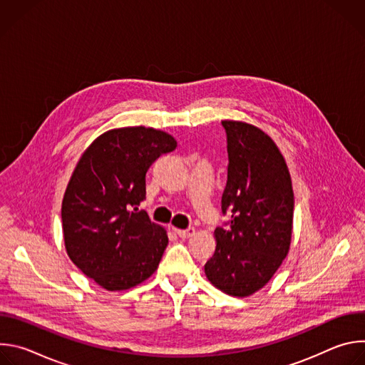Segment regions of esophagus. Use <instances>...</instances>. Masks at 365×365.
<instances>
[{
	"instance_id": "obj_1",
	"label": "esophagus",
	"mask_w": 365,
	"mask_h": 365,
	"mask_svg": "<svg viewBox=\"0 0 365 365\" xmlns=\"http://www.w3.org/2000/svg\"><path fill=\"white\" fill-rule=\"evenodd\" d=\"M175 232L180 238H190L195 234V228H187V230H175Z\"/></svg>"
}]
</instances>
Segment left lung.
Masks as SVG:
<instances>
[{"instance_id": "obj_1", "label": "left lung", "mask_w": 365, "mask_h": 365, "mask_svg": "<svg viewBox=\"0 0 365 365\" xmlns=\"http://www.w3.org/2000/svg\"><path fill=\"white\" fill-rule=\"evenodd\" d=\"M228 179L217 228V248L205 274L217 289L247 297L264 287L286 258L293 230L294 196L286 160L276 143L255 125L224 120Z\"/></svg>"}]
</instances>
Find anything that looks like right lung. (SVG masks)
I'll return each mask as SVG.
<instances>
[{
    "label": "right lung",
    "instance_id": "add662e5",
    "mask_svg": "<svg viewBox=\"0 0 365 365\" xmlns=\"http://www.w3.org/2000/svg\"><path fill=\"white\" fill-rule=\"evenodd\" d=\"M176 145L165 131L124 127L81 155L62 202L63 238L73 264L102 289L127 290L158 270L168 232L137 206L148 168Z\"/></svg>",
    "mask_w": 365,
    "mask_h": 365
}]
</instances>
